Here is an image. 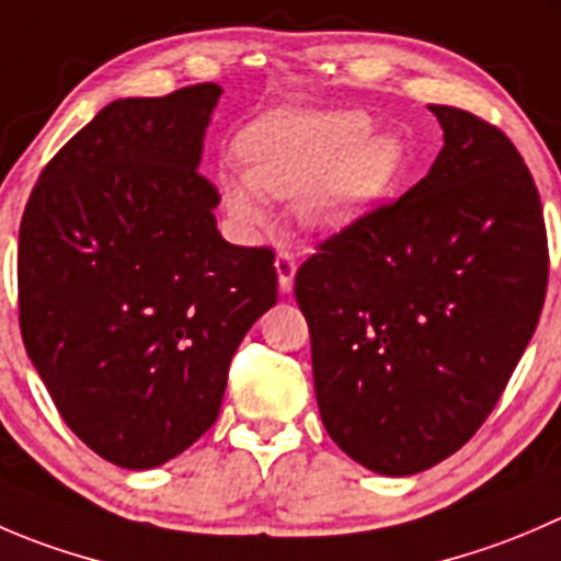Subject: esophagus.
<instances>
[{"mask_svg": "<svg viewBox=\"0 0 561 561\" xmlns=\"http://www.w3.org/2000/svg\"><path fill=\"white\" fill-rule=\"evenodd\" d=\"M296 254L293 252H279L276 254V279H279V290L290 293L293 290V276H296Z\"/></svg>", "mask_w": 561, "mask_h": 561, "instance_id": "esophagus-1", "label": "esophagus"}]
</instances>
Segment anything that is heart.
Wrapping results in <instances>:
<instances>
[{"instance_id":"b5f03b06","label":"heart","mask_w":561,"mask_h":561,"mask_svg":"<svg viewBox=\"0 0 561 561\" xmlns=\"http://www.w3.org/2000/svg\"><path fill=\"white\" fill-rule=\"evenodd\" d=\"M364 112L276 108L238 139L243 172L219 178L227 210L241 227L268 219L263 194L298 197L301 219L340 230L364 214L397 178L405 148L391 134H369Z\"/></svg>"}]
</instances>
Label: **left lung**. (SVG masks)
<instances>
[{
	"label": "left lung",
	"mask_w": 561,
	"mask_h": 561,
	"mask_svg": "<svg viewBox=\"0 0 561 561\" xmlns=\"http://www.w3.org/2000/svg\"><path fill=\"white\" fill-rule=\"evenodd\" d=\"M444 148L400 199L298 268L314 394L336 447L408 477L458 453L496 408L540 320V194L504 130L431 106Z\"/></svg>",
	"instance_id": "obj_1"
}]
</instances>
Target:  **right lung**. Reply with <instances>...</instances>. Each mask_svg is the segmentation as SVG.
<instances>
[{
	"instance_id": "obj_1",
	"label": "right lung",
	"mask_w": 561,
	"mask_h": 561,
	"mask_svg": "<svg viewBox=\"0 0 561 561\" xmlns=\"http://www.w3.org/2000/svg\"><path fill=\"white\" fill-rule=\"evenodd\" d=\"M219 95L208 81L103 106L21 219L26 353L65 425L123 469L167 463L214 425L238 345L276 304L274 252L221 238L197 170Z\"/></svg>"
}]
</instances>
